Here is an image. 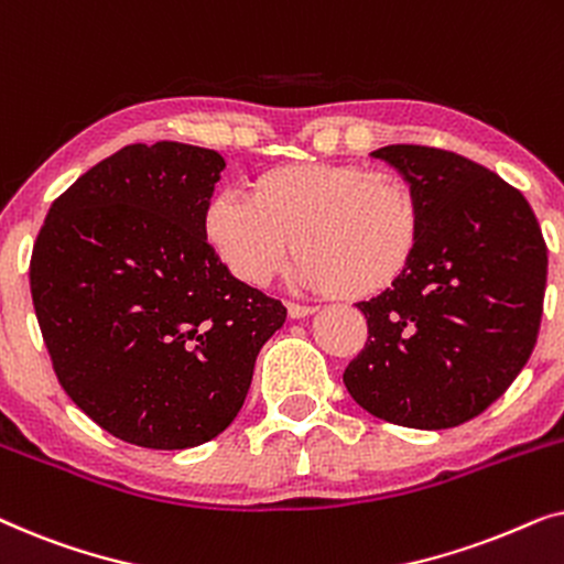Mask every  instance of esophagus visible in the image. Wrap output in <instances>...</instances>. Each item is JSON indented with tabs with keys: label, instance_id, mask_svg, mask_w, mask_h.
Returning <instances> with one entry per match:
<instances>
[{
	"label": "esophagus",
	"instance_id": "34e87169",
	"mask_svg": "<svg viewBox=\"0 0 564 564\" xmlns=\"http://www.w3.org/2000/svg\"><path fill=\"white\" fill-rule=\"evenodd\" d=\"M288 315L292 321H300V318H311V315H315V307H307V305H295L290 303L288 305Z\"/></svg>",
	"mask_w": 564,
	"mask_h": 564
}]
</instances>
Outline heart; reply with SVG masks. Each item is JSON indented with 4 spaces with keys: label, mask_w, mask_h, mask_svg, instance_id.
Segmentation results:
<instances>
[{
    "label": "heart",
    "mask_w": 564,
    "mask_h": 564,
    "mask_svg": "<svg viewBox=\"0 0 564 564\" xmlns=\"http://www.w3.org/2000/svg\"><path fill=\"white\" fill-rule=\"evenodd\" d=\"M205 243L249 288L292 280L323 295L365 300L392 288L419 251L423 207L398 172L357 164H290L253 176L249 199L218 192L199 218Z\"/></svg>",
    "instance_id": "heart-1"
}]
</instances>
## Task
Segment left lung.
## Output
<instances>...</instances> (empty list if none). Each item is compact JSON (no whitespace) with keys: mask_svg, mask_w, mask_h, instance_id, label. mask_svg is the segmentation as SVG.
<instances>
[{"mask_svg":"<svg viewBox=\"0 0 564 564\" xmlns=\"http://www.w3.org/2000/svg\"><path fill=\"white\" fill-rule=\"evenodd\" d=\"M372 156L419 192L423 236L403 276L357 305L369 338L344 384L382 421L459 426L503 395L534 349L542 228L519 189L459 153L398 143Z\"/></svg>","mask_w":564,"mask_h":564,"instance_id":"obj_1","label":"left lung"}]
</instances>
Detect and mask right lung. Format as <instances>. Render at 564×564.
Masks as SVG:
<instances>
[{
    "label": "right lung",
    "mask_w": 564,
    "mask_h": 564,
    "mask_svg": "<svg viewBox=\"0 0 564 564\" xmlns=\"http://www.w3.org/2000/svg\"><path fill=\"white\" fill-rule=\"evenodd\" d=\"M223 169L199 145H126L51 205L33 246L30 292L61 388L145 449L223 434L288 318L205 243L199 218Z\"/></svg>",
    "instance_id": "add662e5"
}]
</instances>
